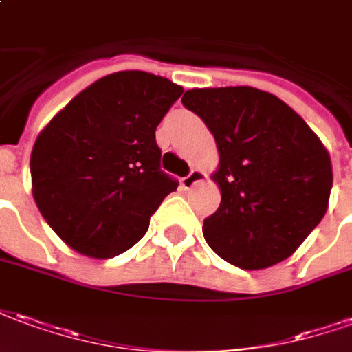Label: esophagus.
Returning a JSON list of instances; mask_svg holds the SVG:
<instances>
[{"mask_svg":"<svg viewBox=\"0 0 352 352\" xmlns=\"http://www.w3.org/2000/svg\"><path fill=\"white\" fill-rule=\"evenodd\" d=\"M204 178H206V174L202 173V170H191L186 178H182V186H184V189H191L195 184H199Z\"/></svg>","mask_w":352,"mask_h":352,"instance_id":"obj_1","label":"esophagus"}]
</instances>
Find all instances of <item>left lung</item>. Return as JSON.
Returning <instances> with one entry per match:
<instances>
[{
	"mask_svg": "<svg viewBox=\"0 0 352 352\" xmlns=\"http://www.w3.org/2000/svg\"><path fill=\"white\" fill-rule=\"evenodd\" d=\"M182 102L219 150L221 204L204 219L208 245L243 270L291 257L327 214L332 165L319 137L276 95L250 86L189 89Z\"/></svg>",
	"mask_w": 352,
	"mask_h": 352,
	"instance_id": "left-lung-1",
	"label": "left lung"
}]
</instances>
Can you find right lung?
<instances>
[{"instance_id":"obj_1","label":"right lung","mask_w":352,"mask_h":352,"mask_svg":"<svg viewBox=\"0 0 352 352\" xmlns=\"http://www.w3.org/2000/svg\"><path fill=\"white\" fill-rule=\"evenodd\" d=\"M184 89L144 71L102 76L41 131L33 199L63 242L110 258L146 234L178 179L161 170L155 129Z\"/></svg>"}]
</instances>
